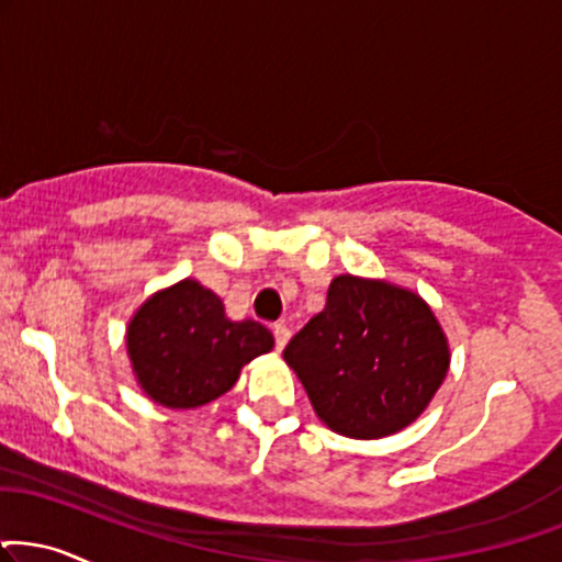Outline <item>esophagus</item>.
<instances>
[{"label":"esophagus","instance_id":"esophagus-1","mask_svg":"<svg viewBox=\"0 0 562 562\" xmlns=\"http://www.w3.org/2000/svg\"><path fill=\"white\" fill-rule=\"evenodd\" d=\"M288 340H290V329L285 327V324H274V342H277V350L285 348Z\"/></svg>","mask_w":562,"mask_h":562}]
</instances>
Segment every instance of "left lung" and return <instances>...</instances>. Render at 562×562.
Instances as JSON below:
<instances>
[{"label":"left lung","mask_w":562,"mask_h":562,"mask_svg":"<svg viewBox=\"0 0 562 562\" xmlns=\"http://www.w3.org/2000/svg\"><path fill=\"white\" fill-rule=\"evenodd\" d=\"M282 358L324 427L350 439H382L427 411L448 376L450 342L414 290L337 274L324 308Z\"/></svg>","instance_id":"obj_1"}]
</instances>
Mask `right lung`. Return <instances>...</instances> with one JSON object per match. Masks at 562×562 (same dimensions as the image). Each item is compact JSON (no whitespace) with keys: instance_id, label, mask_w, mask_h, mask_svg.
Masks as SVG:
<instances>
[{"instance_id":"add662e5","label":"right lung","mask_w":562,"mask_h":562,"mask_svg":"<svg viewBox=\"0 0 562 562\" xmlns=\"http://www.w3.org/2000/svg\"><path fill=\"white\" fill-rule=\"evenodd\" d=\"M125 348L148 401L191 411L225 395L246 363L274 348V337L254 319H229L214 290L186 277L135 308Z\"/></svg>"}]
</instances>
